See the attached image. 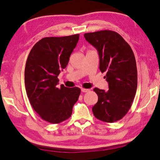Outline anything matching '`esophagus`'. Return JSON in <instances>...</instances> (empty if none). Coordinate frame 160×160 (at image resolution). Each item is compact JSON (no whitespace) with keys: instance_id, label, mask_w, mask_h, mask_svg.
Segmentation results:
<instances>
[{"instance_id":"34e87169","label":"esophagus","mask_w":160,"mask_h":160,"mask_svg":"<svg viewBox=\"0 0 160 160\" xmlns=\"http://www.w3.org/2000/svg\"><path fill=\"white\" fill-rule=\"evenodd\" d=\"M81 91L82 92H88L90 91L89 89H85V88H81Z\"/></svg>"}]
</instances>
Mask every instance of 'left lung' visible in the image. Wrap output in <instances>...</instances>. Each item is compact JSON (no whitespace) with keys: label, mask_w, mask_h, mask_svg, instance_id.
<instances>
[{"label":"left lung","mask_w":160,"mask_h":160,"mask_svg":"<svg viewBox=\"0 0 160 160\" xmlns=\"http://www.w3.org/2000/svg\"><path fill=\"white\" fill-rule=\"evenodd\" d=\"M85 39L98 51L99 69L107 72L109 90L95 88L98 101L92 107L99 120L113 123L122 118L131 109L136 93L138 72L134 53L117 32L102 30L84 34Z\"/></svg>","instance_id":"left-lung-1"}]
</instances>
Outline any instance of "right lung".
Segmentation results:
<instances>
[{
    "label": "right lung",
    "mask_w": 160,
    "mask_h": 160,
    "mask_svg": "<svg viewBox=\"0 0 160 160\" xmlns=\"http://www.w3.org/2000/svg\"><path fill=\"white\" fill-rule=\"evenodd\" d=\"M79 36L43 38L32 47L26 62L25 84L28 99L38 115L51 123L69 118L79 98V88L57 87L58 75L68 63Z\"/></svg>",
    "instance_id": "1"
}]
</instances>
